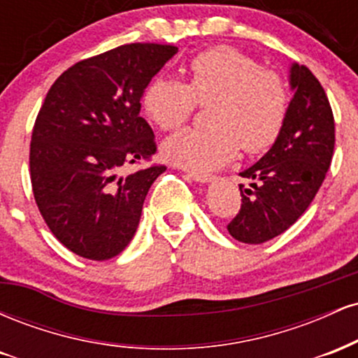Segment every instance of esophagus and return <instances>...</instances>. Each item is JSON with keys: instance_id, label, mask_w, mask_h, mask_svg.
<instances>
[{"instance_id": "esophagus-1", "label": "esophagus", "mask_w": 358, "mask_h": 358, "mask_svg": "<svg viewBox=\"0 0 358 358\" xmlns=\"http://www.w3.org/2000/svg\"><path fill=\"white\" fill-rule=\"evenodd\" d=\"M188 178H192L193 182H196V183H210L212 182V176L203 175V173H188Z\"/></svg>"}]
</instances>
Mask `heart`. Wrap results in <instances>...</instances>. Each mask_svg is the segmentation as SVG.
<instances>
[{
    "label": "heart",
    "instance_id": "b5f03b06",
    "mask_svg": "<svg viewBox=\"0 0 358 358\" xmlns=\"http://www.w3.org/2000/svg\"><path fill=\"white\" fill-rule=\"evenodd\" d=\"M190 82L158 76L143 92V110L156 126L171 131L188 121L199 104L208 109L212 129H188L168 138V162L208 173L229 163L239 148L261 153L274 145L286 122L287 89L278 73L232 47L208 48L190 62Z\"/></svg>",
    "mask_w": 358,
    "mask_h": 358
}]
</instances>
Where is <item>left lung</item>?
<instances>
[{
  "label": "left lung",
  "instance_id": "obj_1",
  "mask_svg": "<svg viewBox=\"0 0 358 358\" xmlns=\"http://www.w3.org/2000/svg\"><path fill=\"white\" fill-rule=\"evenodd\" d=\"M286 122L269 151L242 171L241 210L227 225L236 241L262 244L282 234L313 202L330 168L335 121L318 79L305 65L291 64Z\"/></svg>",
  "mask_w": 358,
  "mask_h": 358
}]
</instances>
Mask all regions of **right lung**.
I'll return each mask as SVG.
<instances>
[{"label": "right lung", "instance_id": "right-lung-1", "mask_svg": "<svg viewBox=\"0 0 358 358\" xmlns=\"http://www.w3.org/2000/svg\"><path fill=\"white\" fill-rule=\"evenodd\" d=\"M176 52L121 45L77 62L45 97L31 134V187L48 229L77 256L106 261L136 234L148 190L166 168L121 171L155 155L143 92Z\"/></svg>", "mask_w": 358, "mask_h": 358}]
</instances>
